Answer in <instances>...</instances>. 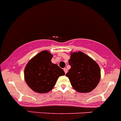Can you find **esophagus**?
<instances>
[{"instance_id": "esophagus-1", "label": "esophagus", "mask_w": 121, "mask_h": 121, "mask_svg": "<svg viewBox=\"0 0 121 121\" xmlns=\"http://www.w3.org/2000/svg\"><path fill=\"white\" fill-rule=\"evenodd\" d=\"M64 72H65V73H66L67 72V69L66 68H64Z\"/></svg>"}]
</instances>
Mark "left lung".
<instances>
[{
  "mask_svg": "<svg viewBox=\"0 0 121 121\" xmlns=\"http://www.w3.org/2000/svg\"><path fill=\"white\" fill-rule=\"evenodd\" d=\"M69 64L71 66L66 76L73 89L81 93H87L95 88L101 78L99 64L81 51L71 52Z\"/></svg>",
  "mask_w": 121,
  "mask_h": 121,
  "instance_id": "1",
  "label": "left lung"
}]
</instances>
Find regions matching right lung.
Instances as JSON below:
<instances>
[{
  "label": "right lung",
  "instance_id": "obj_1",
  "mask_svg": "<svg viewBox=\"0 0 121 121\" xmlns=\"http://www.w3.org/2000/svg\"><path fill=\"white\" fill-rule=\"evenodd\" d=\"M53 55L48 51L40 52L27 63L24 69V79L33 91L47 93L55 86L64 70L51 62Z\"/></svg>",
  "mask_w": 121,
  "mask_h": 121
}]
</instances>
